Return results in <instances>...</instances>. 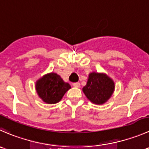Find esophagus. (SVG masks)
I'll return each mask as SVG.
<instances>
[{"label": "esophagus", "instance_id": "obj_1", "mask_svg": "<svg viewBox=\"0 0 149 149\" xmlns=\"http://www.w3.org/2000/svg\"><path fill=\"white\" fill-rule=\"evenodd\" d=\"M73 87H75V88H79L80 87V83L79 82H74L72 83Z\"/></svg>", "mask_w": 149, "mask_h": 149}]
</instances>
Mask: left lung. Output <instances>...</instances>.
<instances>
[{
  "label": "left lung",
  "instance_id": "1",
  "mask_svg": "<svg viewBox=\"0 0 149 149\" xmlns=\"http://www.w3.org/2000/svg\"><path fill=\"white\" fill-rule=\"evenodd\" d=\"M114 83L105 74L93 72L89 74L87 85L82 88L87 98L95 104L105 103L112 95Z\"/></svg>",
  "mask_w": 149,
  "mask_h": 149
}]
</instances>
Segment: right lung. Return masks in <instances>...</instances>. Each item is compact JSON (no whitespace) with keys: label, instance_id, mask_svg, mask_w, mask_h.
<instances>
[{"label":"right lung","instance_id":"add662e5","mask_svg":"<svg viewBox=\"0 0 149 149\" xmlns=\"http://www.w3.org/2000/svg\"><path fill=\"white\" fill-rule=\"evenodd\" d=\"M71 88L56 73H50L37 81L36 91L40 98L47 104H56L61 101L65 93Z\"/></svg>","mask_w":149,"mask_h":149}]
</instances>
